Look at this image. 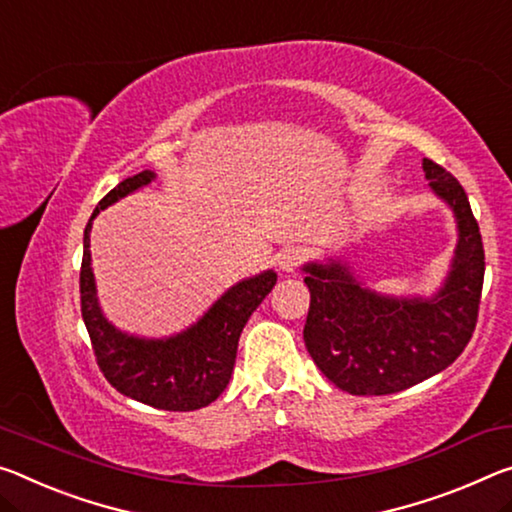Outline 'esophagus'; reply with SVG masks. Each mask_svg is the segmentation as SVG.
I'll return each instance as SVG.
<instances>
[{"label": "esophagus", "instance_id": "esophagus-1", "mask_svg": "<svg viewBox=\"0 0 512 512\" xmlns=\"http://www.w3.org/2000/svg\"><path fill=\"white\" fill-rule=\"evenodd\" d=\"M300 262H303V253L298 248H287L278 255V269L282 273H294Z\"/></svg>", "mask_w": 512, "mask_h": 512}]
</instances>
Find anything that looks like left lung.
Wrapping results in <instances>:
<instances>
[{
  "label": "left lung",
  "mask_w": 512,
  "mask_h": 512,
  "mask_svg": "<svg viewBox=\"0 0 512 512\" xmlns=\"http://www.w3.org/2000/svg\"><path fill=\"white\" fill-rule=\"evenodd\" d=\"M428 189L456 218L458 241L431 296H389L367 287L344 257L303 264L310 289L303 339L330 383L355 396L408 389L465 351L481 303L485 255L467 193L435 161H421Z\"/></svg>",
  "instance_id": "left-lung-1"
}]
</instances>
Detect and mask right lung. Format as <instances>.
Masks as SVG:
<instances>
[{
	"mask_svg": "<svg viewBox=\"0 0 512 512\" xmlns=\"http://www.w3.org/2000/svg\"><path fill=\"white\" fill-rule=\"evenodd\" d=\"M154 170L127 177L100 200L84 230L79 291L81 316L91 335L93 351L104 378L129 399L170 412L200 410L216 401L230 383L241 330L259 303L278 282L273 269L262 271L214 300L189 328L168 337H139L113 326L97 298L91 266V227L95 216L154 182Z\"/></svg>",
	"mask_w": 512,
	"mask_h": 512,
	"instance_id": "add662e5",
	"label": "right lung"
}]
</instances>
